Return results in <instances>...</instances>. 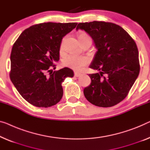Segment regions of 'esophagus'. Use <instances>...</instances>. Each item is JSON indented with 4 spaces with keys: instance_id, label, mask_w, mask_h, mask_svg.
Here are the masks:
<instances>
[{
    "instance_id": "obj_1",
    "label": "esophagus",
    "mask_w": 150,
    "mask_h": 150,
    "mask_svg": "<svg viewBox=\"0 0 150 150\" xmlns=\"http://www.w3.org/2000/svg\"><path fill=\"white\" fill-rule=\"evenodd\" d=\"M81 73H80L79 72H75V77H79V76H81Z\"/></svg>"
}]
</instances>
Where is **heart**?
<instances>
[{"instance_id": "1", "label": "heart", "mask_w": 150, "mask_h": 150, "mask_svg": "<svg viewBox=\"0 0 150 150\" xmlns=\"http://www.w3.org/2000/svg\"><path fill=\"white\" fill-rule=\"evenodd\" d=\"M89 37L86 33H81L79 36ZM89 62V59L86 57H78V56L70 55L66 57L63 61V64L64 66L68 67L76 71L81 69L84 66L87 65Z\"/></svg>"}]
</instances>
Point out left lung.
Returning a JSON list of instances; mask_svg holds the SVG:
<instances>
[{
	"mask_svg": "<svg viewBox=\"0 0 150 150\" xmlns=\"http://www.w3.org/2000/svg\"><path fill=\"white\" fill-rule=\"evenodd\" d=\"M78 30L90 35L97 49L89 68L99 72L89 75L91 83L83 89L85 97L95 106H115L125 99L139 75L137 45L123 28L115 23H79Z\"/></svg>",
	"mask_w": 150,
	"mask_h": 150,
	"instance_id": "1",
	"label": "left lung"
}]
</instances>
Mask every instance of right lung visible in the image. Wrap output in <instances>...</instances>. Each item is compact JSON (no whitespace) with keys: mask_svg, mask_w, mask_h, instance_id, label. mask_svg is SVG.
Returning a JSON list of instances; mask_svg holds the SVG:
<instances>
[{"mask_svg":"<svg viewBox=\"0 0 150 150\" xmlns=\"http://www.w3.org/2000/svg\"><path fill=\"white\" fill-rule=\"evenodd\" d=\"M77 23H43L32 25L21 33L11 54L10 78L20 95L37 107L57 104L63 95L62 83L73 77V70L64 67L52 73L50 67L59 61L62 38ZM51 70L49 76L47 72Z\"/></svg>","mask_w":150,"mask_h":150,"instance_id":"add662e5","label":"right lung"}]
</instances>
